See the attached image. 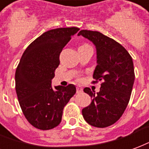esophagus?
I'll return each instance as SVG.
<instances>
[{"label":"esophagus","instance_id":"34e87169","mask_svg":"<svg viewBox=\"0 0 149 149\" xmlns=\"http://www.w3.org/2000/svg\"><path fill=\"white\" fill-rule=\"evenodd\" d=\"M76 91H77V94H81V93H82L83 90H82V87H80V86H77V88H76Z\"/></svg>","mask_w":149,"mask_h":149}]
</instances>
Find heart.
Segmentation results:
<instances>
[{"label": "heart", "mask_w": 149, "mask_h": 149, "mask_svg": "<svg viewBox=\"0 0 149 149\" xmlns=\"http://www.w3.org/2000/svg\"><path fill=\"white\" fill-rule=\"evenodd\" d=\"M86 46H89V45H88V44H82V45H81L80 47H86Z\"/></svg>", "instance_id": "b5f03b06"}]
</instances>
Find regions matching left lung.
<instances>
[{
  "instance_id": "8db88e82",
  "label": "left lung",
  "mask_w": 149,
  "mask_h": 149,
  "mask_svg": "<svg viewBox=\"0 0 149 149\" xmlns=\"http://www.w3.org/2000/svg\"><path fill=\"white\" fill-rule=\"evenodd\" d=\"M78 36L91 40L96 47L93 82H102L97 94L90 88L83 90L92 101L82 109V116L92 126L106 128L120 119L130 102L135 79L132 58L122 45L99 31L81 30Z\"/></svg>"
}]
</instances>
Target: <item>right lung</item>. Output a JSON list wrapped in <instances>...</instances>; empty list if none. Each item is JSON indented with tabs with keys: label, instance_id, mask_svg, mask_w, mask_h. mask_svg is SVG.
I'll return each instance as SVG.
<instances>
[{
	"label": "right lung",
	"instance_id": "1",
	"mask_svg": "<svg viewBox=\"0 0 149 149\" xmlns=\"http://www.w3.org/2000/svg\"><path fill=\"white\" fill-rule=\"evenodd\" d=\"M79 28H59L44 32L29 45L17 66L15 81L19 106L32 126L52 130L61 122L64 106L76 93L73 84L52 88L59 55Z\"/></svg>",
	"mask_w": 149,
	"mask_h": 149
}]
</instances>
